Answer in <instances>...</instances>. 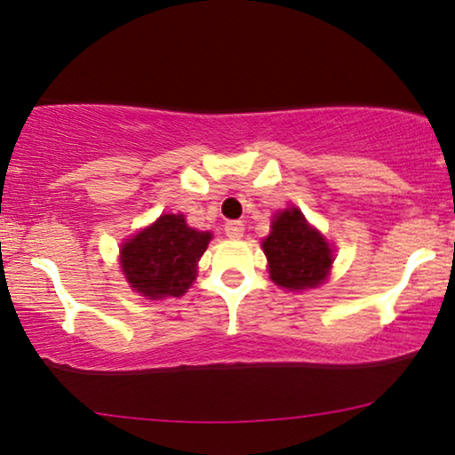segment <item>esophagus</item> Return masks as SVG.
<instances>
[{"label":"esophagus","instance_id":"1","mask_svg":"<svg viewBox=\"0 0 455 455\" xmlns=\"http://www.w3.org/2000/svg\"><path fill=\"white\" fill-rule=\"evenodd\" d=\"M243 231H245V227L241 220H231V222L224 224V233H227V237H231V239H241L243 237Z\"/></svg>","mask_w":455,"mask_h":455}]
</instances>
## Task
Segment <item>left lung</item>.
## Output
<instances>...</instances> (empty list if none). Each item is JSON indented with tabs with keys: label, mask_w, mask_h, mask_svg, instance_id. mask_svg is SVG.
<instances>
[{
	"label": "left lung",
	"mask_w": 455,
	"mask_h": 455,
	"mask_svg": "<svg viewBox=\"0 0 455 455\" xmlns=\"http://www.w3.org/2000/svg\"><path fill=\"white\" fill-rule=\"evenodd\" d=\"M270 279L287 290H307L325 281L331 267L327 241L308 227L296 208H290L273 220V231L264 239Z\"/></svg>",
	"instance_id": "1"
}]
</instances>
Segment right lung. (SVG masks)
<instances>
[{
	"instance_id": "1",
	"label": "right lung",
	"mask_w": 455,
	"mask_h": 455,
	"mask_svg": "<svg viewBox=\"0 0 455 455\" xmlns=\"http://www.w3.org/2000/svg\"><path fill=\"white\" fill-rule=\"evenodd\" d=\"M210 233L187 227L185 216L165 214L130 239L122 250V268L138 294L159 300L182 296L191 287Z\"/></svg>"
}]
</instances>
